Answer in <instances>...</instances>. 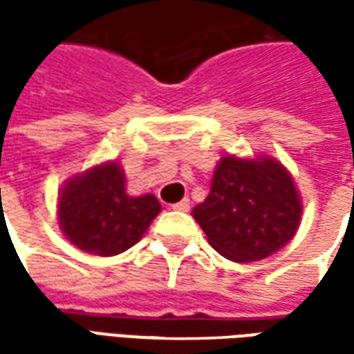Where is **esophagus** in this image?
<instances>
[{"mask_svg":"<svg viewBox=\"0 0 354 354\" xmlns=\"http://www.w3.org/2000/svg\"><path fill=\"white\" fill-rule=\"evenodd\" d=\"M189 207H191V201H189V198H183V201H179V203L173 205V209L179 212H187L189 211Z\"/></svg>","mask_w":354,"mask_h":354,"instance_id":"obj_1","label":"esophagus"}]
</instances>
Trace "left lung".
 I'll list each match as a JSON object with an SVG mask.
<instances>
[{"instance_id":"left-lung-1","label":"left lung","mask_w":354,"mask_h":354,"mask_svg":"<svg viewBox=\"0 0 354 354\" xmlns=\"http://www.w3.org/2000/svg\"><path fill=\"white\" fill-rule=\"evenodd\" d=\"M301 197L293 177L274 157H221L211 193L193 209L214 250L234 262L276 254L295 234Z\"/></svg>"}]
</instances>
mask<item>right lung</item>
<instances>
[{"label":"right lung","instance_id":"right-lung-1","mask_svg":"<svg viewBox=\"0 0 354 354\" xmlns=\"http://www.w3.org/2000/svg\"><path fill=\"white\" fill-rule=\"evenodd\" d=\"M57 207L64 236L94 256H116L131 248L161 211L153 195L129 197L126 175L116 161L71 177Z\"/></svg>","mask_w":354,"mask_h":354}]
</instances>
